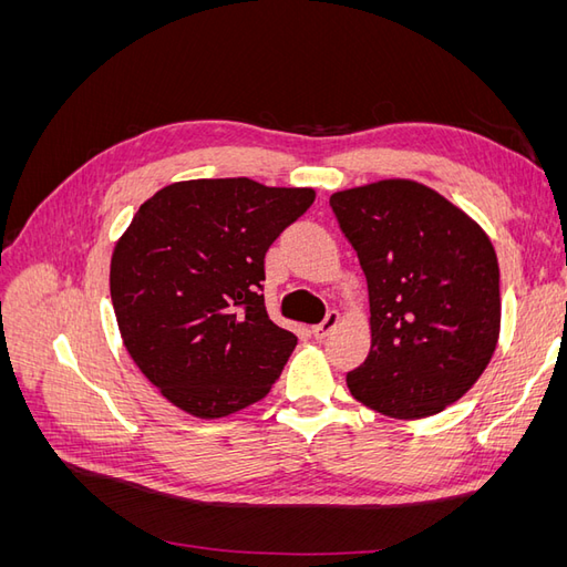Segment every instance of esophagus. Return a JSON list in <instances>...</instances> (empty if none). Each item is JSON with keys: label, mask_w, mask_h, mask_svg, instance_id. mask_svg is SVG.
Returning <instances> with one entry per match:
<instances>
[{"label": "esophagus", "mask_w": 567, "mask_h": 567, "mask_svg": "<svg viewBox=\"0 0 567 567\" xmlns=\"http://www.w3.org/2000/svg\"><path fill=\"white\" fill-rule=\"evenodd\" d=\"M340 323V315L336 312V310H331V312H326V317H323V321L321 323H317L315 329H312V333H315V338H326V336H331V331L336 329V326Z\"/></svg>", "instance_id": "1"}]
</instances>
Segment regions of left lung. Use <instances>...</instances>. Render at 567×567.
<instances>
[{
  "label": "left lung",
  "mask_w": 567,
  "mask_h": 567,
  "mask_svg": "<svg viewBox=\"0 0 567 567\" xmlns=\"http://www.w3.org/2000/svg\"><path fill=\"white\" fill-rule=\"evenodd\" d=\"M369 284L371 352L352 398L392 419L433 416L471 390L499 338V265L487 234L411 179L331 196Z\"/></svg>",
  "instance_id": "obj_1"
}]
</instances>
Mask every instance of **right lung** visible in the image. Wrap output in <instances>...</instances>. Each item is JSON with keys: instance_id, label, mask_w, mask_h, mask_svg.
Returning a JSON list of instances; mask_svg holds the SVG:
<instances>
[{"instance_id": "obj_1", "label": "right lung", "mask_w": 567, "mask_h": 567, "mask_svg": "<svg viewBox=\"0 0 567 567\" xmlns=\"http://www.w3.org/2000/svg\"><path fill=\"white\" fill-rule=\"evenodd\" d=\"M312 188L248 177L153 194L115 244L111 300L134 364L175 406L221 419L262 400L298 338L267 315L265 255Z\"/></svg>"}]
</instances>
